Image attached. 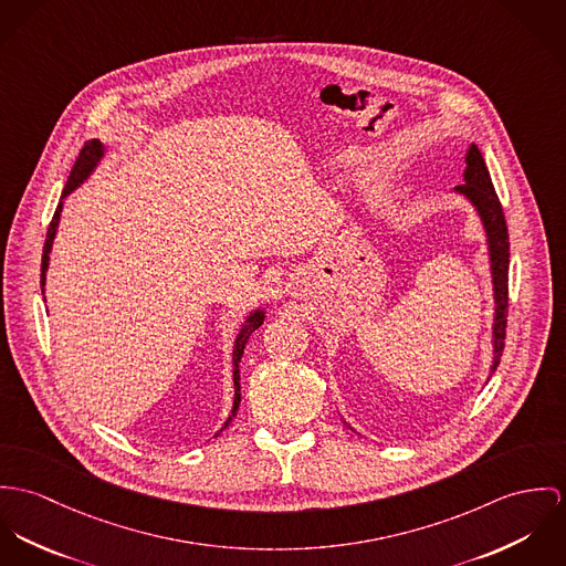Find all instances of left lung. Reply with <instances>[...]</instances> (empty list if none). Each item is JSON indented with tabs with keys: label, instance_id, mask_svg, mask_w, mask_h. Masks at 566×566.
Here are the masks:
<instances>
[{
	"label": "left lung",
	"instance_id": "left-lung-1",
	"mask_svg": "<svg viewBox=\"0 0 566 566\" xmlns=\"http://www.w3.org/2000/svg\"><path fill=\"white\" fill-rule=\"evenodd\" d=\"M458 192L471 199L478 208L482 223L489 237V252H491V271L495 284V325H493V343H495V358H493V374L502 360L505 327H507V264H510V241H507V226L503 217L502 203L491 182V174L486 163L475 145L467 151V171L464 185L455 187Z\"/></svg>",
	"mask_w": 566,
	"mask_h": 566
}]
</instances>
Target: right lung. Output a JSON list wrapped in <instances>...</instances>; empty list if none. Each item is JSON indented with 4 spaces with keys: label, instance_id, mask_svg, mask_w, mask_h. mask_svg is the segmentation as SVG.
<instances>
[{
    "label": "right lung",
    "instance_id": "right-lung-1",
    "mask_svg": "<svg viewBox=\"0 0 566 566\" xmlns=\"http://www.w3.org/2000/svg\"><path fill=\"white\" fill-rule=\"evenodd\" d=\"M102 154H104V147H102V143H99L97 138H93V140L84 143V147H82V151H80V156H77V160H75V165H73L71 174H69V180H66L63 197H66V195H69L71 190L75 189L80 182H84V180H86V176L93 171V167L97 165V160L102 158ZM61 210H63V201L56 206V212H54L52 223H50V228H48V237H45V245H43V260H41V289L45 286V271H48V264H50L52 243H54L56 228H59V221H61ZM262 321H264V313H262V311H255V313L248 318V323L243 325L241 334L237 336V345H234V408H232V415L228 417V421H226V426H223V428H228V426H230V421L237 417V410H239V403H241V384H239V379H241V377H239V363H241V356H243V349H245L248 338L252 336L253 329H258V327L262 325ZM223 428H221V430H223Z\"/></svg>",
    "mask_w": 566,
    "mask_h": 566
}]
</instances>
